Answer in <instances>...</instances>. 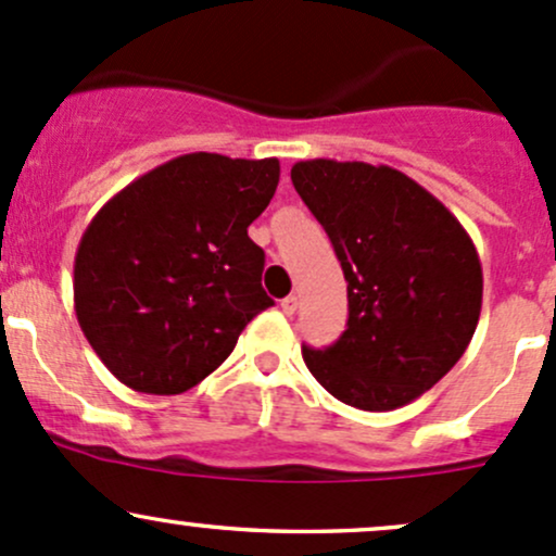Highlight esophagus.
Masks as SVG:
<instances>
[{
    "label": "esophagus",
    "mask_w": 556,
    "mask_h": 556,
    "mask_svg": "<svg viewBox=\"0 0 556 556\" xmlns=\"http://www.w3.org/2000/svg\"><path fill=\"white\" fill-rule=\"evenodd\" d=\"M296 307H300V300H296V296H286V300L280 302V309H283L286 315H294Z\"/></svg>",
    "instance_id": "1"
}]
</instances>
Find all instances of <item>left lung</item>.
I'll return each instance as SVG.
<instances>
[{
	"label": "left lung",
	"mask_w": 556,
	"mask_h": 556,
	"mask_svg": "<svg viewBox=\"0 0 556 556\" xmlns=\"http://www.w3.org/2000/svg\"><path fill=\"white\" fill-rule=\"evenodd\" d=\"M296 193L331 238L348 280V331L302 348L309 374L361 410H395L432 390L469 348L482 267L469 232L392 166L313 159Z\"/></svg>",
	"instance_id": "1"
}]
</instances>
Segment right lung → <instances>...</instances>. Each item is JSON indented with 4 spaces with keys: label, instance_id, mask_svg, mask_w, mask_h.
<instances>
[{
    "label": "right lung",
    "instance_id": "1",
    "mask_svg": "<svg viewBox=\"0 0 556 556\" xmlns=\"http://www.w3.org/2000/svg\"><path fill=\"white\" fill-rule=\"evenodd\" d=\"M278 159L188 153L137 177L87 225L74 307L122 384L180 395L225 363L254 315L265 252L249 225L278 188Z\"/></svg>",
    "mask_w": 556,
    "mask_h": 556
}]
</instances>
